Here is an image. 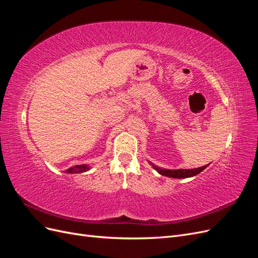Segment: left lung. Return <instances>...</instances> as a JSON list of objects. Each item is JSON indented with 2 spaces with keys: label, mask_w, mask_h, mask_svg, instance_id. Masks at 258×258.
Returning <instances> with one entry per match:
<instances>
[{
  "label": "left lung",
  "mask_w": 258,
  "mask_h": 258,
  "mask_svg": "<svg viewBox=\"0 0 258 258\" xmlns=\"http://www.w3.org/2000/svg\"><path fill=\"white\" fill-rule=\"evenodd\" d=\"M153 166V168L157 171V172L161 175H165L168 177H173V178H186V177H191L199 174L201 171H204L209 165H206L204 167L196 168V169H177V170H169V169H161L157 166L153 165L152 162H150Z\"/></svg>",
  "instance_id": "8db88e82"
}]
</instances>
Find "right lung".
Returning a JSON list of instances; mask_svg holds the SVG:
<instances>
[{
    "label": "right lung",
    "mask_w": 258,
    "mask_h": 258,
    "mask_svg": "<svg viewBox=\"0 0 258 258\" xmlns=\"http://www.w3.org/2000/svg\"><path fill=\"white\" fill-rule=\"evenodd\" d=\"M90 170V167L88 165H80V166H75L72 168H69L68 170H66L67 173H83L86 172V171Z\"/></svg>",
    "instance_id": "add662e5"
}]
</instances>
